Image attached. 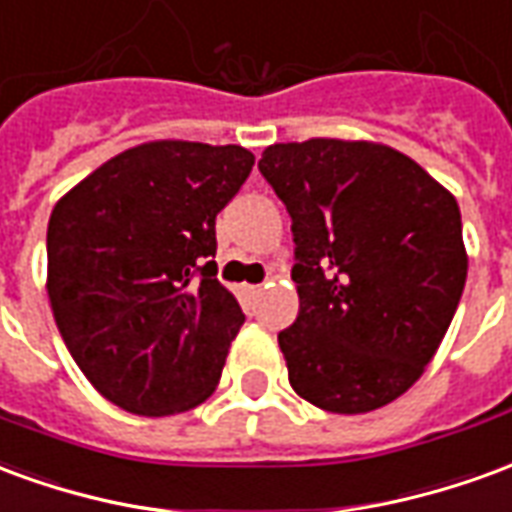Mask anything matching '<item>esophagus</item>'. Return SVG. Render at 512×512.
<instances>
[{
	"mask_svg": "<svg viewBox=\"0 0 512 512\" xmlns=\"http://www.w3.org/2000/svg\"><path fill=\"white\" fill-rule=\"evenodd\" d=\"M246 293H249V296H257V293H260V290H263V288H260V285H246Z\"/></svg>",
	"mask_w": 512,
	"mask_h": 512,
	"instance_id": "obj_1",
	"label": "esophagus"
}]
</instances>
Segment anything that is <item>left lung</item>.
<instances>
[{
  "instance_id": "8db88e82",
  "label": "left lung",
  "mask_w": 512,
  "mask_h": 512,
  "mask_svg": "<svg viewBox=\"0 0 512 512\" xmlns=\"http://www.w3.org/2000/svg\"><path fill=\"white\" fill-rule=\"evenodd\" d=\"M257 167L296 244L299 315L279 332L290 386L332 414L392 403L422 376L461 301L458 202L376 142L271 145Z\"/></svg>"
}]
</instances>
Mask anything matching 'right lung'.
I'll list each match as a JSON object with an SVG mask.
<instances>
[{"mask_svg": "<svg viewBox=\"0 0 512 512\" xmlns=\"http://www.w3.org/2000/svg\"><path fill=\"white\" fill-rule=\"evenodd\" d=\"M241 145L147 142L109 158L49 219V301L68 351L115 406H200L244 323L216 279V213L244 186Z\"/></svg>", "mask_w": 512, "mask_h": 512, "instance_id": "1", "label": "right lung"}]
</instances>
